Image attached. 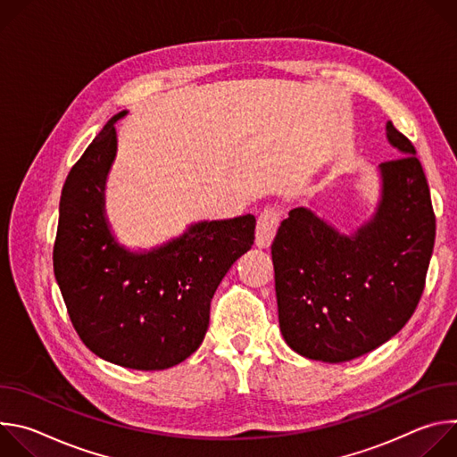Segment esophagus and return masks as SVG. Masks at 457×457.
Returning <instances> with one entry per match:
<instances>
[{
  "instance_id": "34e87169",
  "label": "esophagus",
  "mask_w": 457,
  "mask_h": 457,
  "mask_svg": "<svg viewBox=\"0 0 457 457\" xmlns=\"http://www.w3.org/2000/svg\"><path fill=\"white\" fill-rule=\"evenodd\" d=\"M280 224V217L278 212L273 208H264L258 215L256 220V231H254V244L260 249H268L277 235Z\"/></svg>"
}]
</instances>
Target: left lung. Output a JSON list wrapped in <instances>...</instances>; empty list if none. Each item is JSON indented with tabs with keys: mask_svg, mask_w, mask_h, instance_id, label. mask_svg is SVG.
Returning <instances> with one entry per match:
<instances>
[{
	"mask_svg": "<svg viewBox=\"0 0 457 457\" xmlns=\"http://www.w3.org/2000/svg\"><path fill=\"white\" fill-rule=\"evenodd\" d=\"M400 157L379 164L381 197L370 220L344 235L295 208L271 245L278 321L298 354L340 363L402 331L425 289L436 217L412 143L386 122Z\"/></svg>",
	"mask_w": 457,
	"mask_h": 457,
	"instance_id": "1",
	"label": "left lung"
}]
</instances>
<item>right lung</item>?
<instances>
[{
  "mask_svg": "<svg viewBox=\"0 0 457 457\" xmlns=\"http://www.w3.org/2000/svg\"><path fill=\"white\" fill-rule=\"evenodd\" d=\"M113 115L64 180L54 275L83 344L99 358L137 370L184 361L204 340L210 303L224 275L251 249L256 220L191 224L161 247L120 245L104 217V182L115 159Z\"/></svg>",
  "mask_w": 457,
  "mask_h": 457,
  "instance_id": "add662e5",
  "label": "right lung"
}]
</instances>
